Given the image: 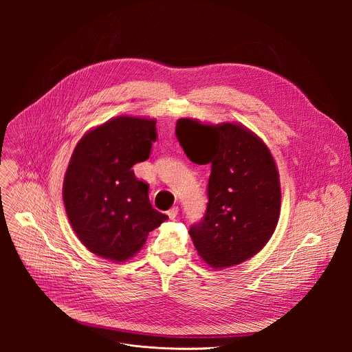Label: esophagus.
Returning a JSON list of instances; mask_svg holds the SVG:
<instances>
[{
  "label": "esophagus",
  "mask_w": 352,
  "mask_h": 352,
  "mask_svg": "<svg viewBox=\"0 0 352 352\" xmlns=\"http://www.w3.org/2000/svg\"><path fill=\"white\" fill-rule=\"evenodd\" d=\"M167 214H168V217H170L171 220H174V219L178 216V208H177V206L171 208V209L167 212Z\"/></svg>",
  "instance_id": "esophagus-1"
}]
</instances>
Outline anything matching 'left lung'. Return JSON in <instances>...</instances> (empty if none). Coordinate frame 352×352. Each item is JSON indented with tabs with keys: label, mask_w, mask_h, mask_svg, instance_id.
Segmentation results:
<instances>
[{
	"label": "left lung",
	"mask_w": 352,
	"mask_h": 352,
	"mask_svg": "<svg viewBox=\"0 0 352 352\" xmlns=\"http://www.w3.org/2000/svg\"><path fill=\"white\" fill-rule=\"evenodd\" d=\"M175 133L190 162L212 166L206 213L189 230L199 256L214 269L255 256L280 216V179L270 150L241 124L181 118Z\"/></svg>",
	"instance_id": "8db88e82"
}]
</instances>
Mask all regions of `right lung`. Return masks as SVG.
<instances>
[{"instance_id": "add662e5", "label": "right lung", "mask_w": 352, "mask_h": 352, "mask_svg": "<svg viewBox=\"0 0 352 352\" xmlns=\"http://www.w3.org/2000/svg\"><path fill=\"white\" fill-rule=\"evenodd\" d=\"M156 120L120 116L86 132L69 160L63 197L80 242L100 258L125 262L168 217L153 209L132 167L150 156Z\"/></svg>"}]
</instances>
